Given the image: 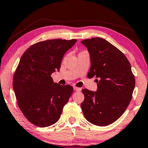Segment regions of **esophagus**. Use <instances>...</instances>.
Returning a JSON list of instances; mask_svg holds the SVG:
<instances>
[{"instance_id":"obj_1","label":"esophagus","mask_w":148,"mask_h":148,"mask_svg":"<svg viewBox=\"0 0 148 148\" xmlns=\"http://www.w3.org/2000/svg\"><path fill=\"white\" fill-rule=\"evenodd\" d=\"M74 89L76 90V91H80L81 90V88L79 87H76V86H74Z\"/></svg>"}]
</instances>
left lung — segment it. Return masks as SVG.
<instances>
[{"label": "left lung", "instance_id": "1", "mask_svg": "<svg viewBox=\"0 0 148 148\" xmlns=\"http://www.w3.org/2000/svg\"><path fill=\"white\" fill-rule=\"evenodd\" d=\"M88 49L90 68L88 78H98L97 90H82L80 104L85 119L95 125L106 126L123 115L133 97L135 78L130 62L122 51L103 38L81 41Z\"/></svg>", "mask_w": 148, "mask_h": 148}]
</instances>
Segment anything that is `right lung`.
<instances>
[{"label":"right lung","instance_id":"add662e5","mask_svg":"<svg viewBox=\"0 0 148 148\" xmlns=\"http://www.w3.org/2000/svg\"><path fill=\"white\" fill-rule=\"evenodd\" d=\"M76 41H40L31 45L21 57L13 75V90L21 112L37 127L57 123L72 93V86L57 84L51 76L60 70L63 56Z\"/></svg>","mask_w":148,"mask_h":148}]
</instances>
